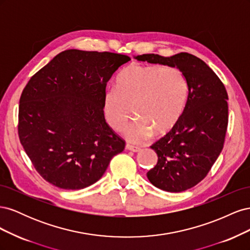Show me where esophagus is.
Segmentation results:
<instances>
[{
  "label": "esophagus",
  "instance_id": "1",
  "mask_svg": "<svg viewBox=\"0 0 250 250\" xmlns=\"http://www.w3.org/2000/svg\"><path fill=\"white\" fill-rule=\"evenodd\" d=\"M126 149L132 151V152H139V151H141V148H140V147L130 145V144H127V145H126Z\"/></svg>",
  "mask_w": 250,
  "mask_h": 250
}]
</instances>
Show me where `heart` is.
<instances>
[{
    "label": "heart",
    "instance_id": "1",
    "mask_svg": "<svg viewBox=\"0 0 250 250\" xmlns=\"http://www.w3.org/2000/svg\"><path fill=\"white\" fill-rule=\"evenodd\" d=\"M187 80L176 66L133 63L121 73L117 87H108L103 97V111L107 123L125 129L130 142L147 140L152 132L164 134L176 125L186 106Z\"/></svg>",
    "mask_w": 250,
    "mask_h": 250
}]
</instances>
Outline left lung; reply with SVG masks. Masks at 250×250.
<instances>
[{"instance_id": "left-lung-1", "label": "left lung", "mask_w": 250, "mask_h": 250, "mask_svg": "<svg viewBox=\"0 0 250 250\" xmlns=\"http://www.w3.org/2000/svg\"><path fill=\"white\" fill-rule=\"evenodd\" d=\"M139 62L176 66L184 73L188 96L183 115L153 149L157 164L147 173L161 190L178 193L191 188L208 175L221 153L229 123V96L210 67L188 53L170 57L143 54Z\"/></svg>"}]
</instances>
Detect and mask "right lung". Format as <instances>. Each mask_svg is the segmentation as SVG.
I'll return each instance as SVG.
<instances>
[{"instance_id":"right-lung-1","label":"right lung","mask_w":250,"mask_h":250,"mask_svg":"<svg viewBox=\"0 0 250 250\" xmlns=\"http://www.w3.org/2000/svg\"><path fill=\"white\" fill-rule=\"evenodd\" d=\"M130 57L76 49L59 53L22 90L19 138L40 175L63 190L99 180L125 142L105 122L106 84Z\"/></svg>"}]
</instances>
